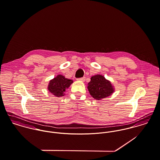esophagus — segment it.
<instances>
[{
	"label": "esophagus",
	"instance_id": "esophagus-1",
	"mask_svg": "<svg viewBox=\"0 0 160 160\" xmlns=\"http://www.w3.org/2000/svg\"><path fill=\"white\" fill-rule=\"evenodd\" d=\"M77 80H78V81H81V82H85V77H82V78H78V79H77Z\"/></svg>",
	"mask_w": 160,
	"mask_h": 160
}]
</instances>
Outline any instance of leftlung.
<instances>
[{
  "instance_id": "1",
  "label": "left lung",
  "mask_w": 160,
  "mask_h": 160,
  "mask_svg": "<svg viewBox=\"0 0 160 160\" xmlns=\"http://www.w3.org/2000/svg\"><path fill=\"white\" fill-rule=\"evenodd\" d=\"M87 88L91 96L97 100L106 98L115 91L114 87L111 82L99 74L91 77V81L88 83Z\"/></svg>"
}]
</instances>
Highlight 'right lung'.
<instances>
[{
	"label": "right lung",
	"mask_w": 160,
	"mask_h": 160,
	"mask_svg": "<svg viewBox=\"0 0 160 160\" xmlns=\"http://www.w3.org/2000/svg\"><path fill=\"white\" fill-rule=\"evenodd\" d=\"M73 80L66 78L62 75H58L51 80H50L48 90L56 97H61L64 96L66 89L69 88Z\"/></svg>",
	"instance_id": "obj_1"
}]
</instances>
